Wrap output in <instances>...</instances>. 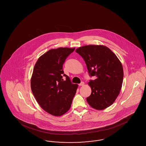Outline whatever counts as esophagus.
Segmentation results:
<instances>
[{"label": "esophagus", "mask_w": 146, "mask_h": 146, "mask_svg": "<svg viewBox=\"0 0 146 146\" xmlns=\"http://www.w3.org/2000/svg\"><path fill=\"white\" fill-rule=\"evenodd\" d=\"M84 82H81L80 84H79V86H84Z\"/></svg>", "instance_id": "34e87169"}]
</instances>
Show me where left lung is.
Here are the masks:
<instances>
[{
	"mask_svg": "<svg viewBox=\"0 0 146 146\" xmlns=\"http://www.w3.org/2000/svg\"><path fill=\"white\" fill-rule=\"evenodd\" d=\"M84 59L90 76L91 95L87 101L93 108L103 110L115 102L121 88L123 68L118 58L110 49L103 45H88L76 49Z\"/></svg>",
	"mask_w": 146,
	"mask_h": 146,
	"instance_id": "8db88e82",
	"label": "left lung"
}]
</instances>
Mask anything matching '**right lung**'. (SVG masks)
<instances>
[{"label": "right lung", "instance_id": "right-lung-1", "mask_svg": "<svg viewBox=\"0 0 146 146\" xmlns=\"http://www.w3.org/2000/svg\"><path fill=\"white\" fill-rule=\"evenodd\" d=\"M75 48L51 49L36 63L31 79V89L41 108L51 115L59 116L71 108L78 85L71 82L62 66ZM62 76L66 77L64 81Z\"/></svg>", "mask_w": 146, "mask_h": 146}]
</instances>
